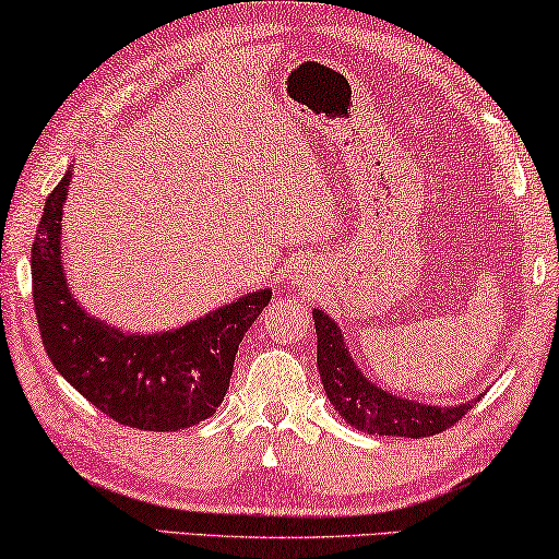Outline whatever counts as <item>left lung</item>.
<instances>
[{
  "instance_id": "1",
  "label": "left lung",
  "mask_w": 559,
  "mask_h": 559,
  "mask_svg": "<svg viewBox=\"0 0 559 559\" xmlns=\"http://www.w3.org/2000/svg\"><path fill=\"white\" fill-rule=\"evenodd\" d=\"M313 323L318 335V373H321L328 401L335 413L368 436H401L428 438L455 425L480 395L457 405H428L411 401L373 383L353 358L343 341L341 325L321 308H313Z\"/></svg>"
}]
</instances>
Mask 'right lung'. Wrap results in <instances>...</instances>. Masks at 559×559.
<instances>
[{
  "instance_id": "right-lung-1",
  "label": "right lung",
  "mask_w": 559,
  "mask_h": 559,
  "mask_svg": "<svg viewBox=\"0 0 559 559\" xmlns=\"http://www.w3.org/2000/svg\"><path fill=\"white\" fill-rule=\"evenodd\" d=\"M72 171L44 203L32 243V296L44 350L88 403L139 430H183L211 418L228 391L238 343L269 306L259 288L179 328L131 333L86 313L61 263Z\"/></svg>"
}]
</instances>
